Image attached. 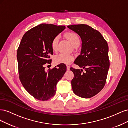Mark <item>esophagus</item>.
I'll list each match as a JSON object with an SVG mask.
<instances>
[{
    "label": "esophagus",
    "mask_w": 128,
    "mask_h": 128,
    "mask_svg": "<svg viewBox=\"0 0 128 128\" xmlns=\"http://www.w3.org/2000/svg\"><path fill=\"white\" fill-rule=\"evenodd\" d=\"M67 70L68 71H69V70H70V67L68 66H67Z\"/></svg>",
    "instance_id": "obj_1"
}]
</instances>
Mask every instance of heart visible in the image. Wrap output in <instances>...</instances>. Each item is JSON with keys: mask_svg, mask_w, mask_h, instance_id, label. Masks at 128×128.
<instances>
[{"mask_svg": "<svg viewBox=\"0 0 128 128\" xmlns=\"http://www.w3.org/2000/svg\"><path fill=\"white\" fill-rule=\"evenodd\" d=\"M67 39L71 42V44L74 48L77 47L80 44V40L77 36V34L73 32H69L67 33L66 34ZM59 36H56L53 38L52 42V48L54 51H56L58 49V42H59ZM74 59V57L72 55L66 54L64 53H61L59 54V55L56 56L54 58V62L57 64H70L71 62H72Z\"/></svg>", "mask_w": 128, "mask_h": 128, "instance_id": "heart-1", "label": "heart"}]
</instances>
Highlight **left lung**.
Instances as JSON below:
<instances>
[{"mask_svg": "<svg viewBox=\"0 0 128 128\" xmlns=\"http://www.w3.org/2000/svg\"><path fill=\"white\" fill-rule=\"evenodd\" d=\"M82 40L80 54L74 63L85 69L70 68L74 77L72 80L73 92L80 97L90 98L102 90L106 83L110 60L108 45L98 31L86 24L68 26Z\"/></svg>", "mask_w": 128, "mask_h": 128, "instance_id": "8db88e82", "label": "left lung"}]
</instances>
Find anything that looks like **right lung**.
Returning a JSON list of instances; mask_svg holds the SVG:
<instances>
[{"label":"right lung","instance_id":"1","mask_svg":"<svg viewBox=\"0 0 128 128\" xmlns=\"http://www.w3.org/2000/svg\"><path fill=\"white\" fill-rule=\"evenodd\" d=\"M65 29L64 26L41 24L29 30L22 38L17 52L19 77L26 91L36 99L45 101L52 98L58 82L67 70L64 64L48 72L44 67L52 62L50 58L53 54V39Z\"/></svg>","mask_w":128,"mask_h":128}]
</instances>
